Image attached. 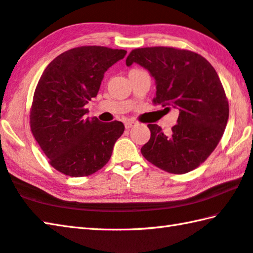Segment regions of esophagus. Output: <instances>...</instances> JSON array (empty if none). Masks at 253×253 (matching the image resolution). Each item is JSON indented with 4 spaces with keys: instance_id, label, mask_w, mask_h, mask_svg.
Wrapping results in <instances>:
<instances>
[{
    "instance_id": "34e87169",
    "label": "esophagus",
    "mask_w": 253,
    "mask_h": 253,
    "mask_svg": "<svg viewBox=\"0 0 253 253\" xmlns=\"http://www.w3.org/2000/svg\"><path fill=\"white\" fill-rule=\"evenodd\" d=\"M136 125H137V123H136V122H134V121H128V122H126V123H125V127H126V129H129V128L134 127V126H136Z\"/></svg>"
}]
</instances>
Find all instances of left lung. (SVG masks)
I'll return each instance as SVG.
<instances>
[{"instance_id":"8db88e82","label":"left lung","mask_w":253,"mask_h":253,"mask_svg":"<svg viewBox=\"0 0 253 253\" xmlns=\"http://www.w3.org/2000/svg\"><path fill=\"white\" fill-rule=\"evenodd\" d=\"M132 63L155 79L154 102L179 111L168 135L156 124H148L151 138L140 152L166 172H191L211 155L228 123L229 104L219 76L202 55L166 46L132 50L126 65Z\"/></svg>"}]
</instances>
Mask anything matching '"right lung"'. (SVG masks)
<instances>
[{
  "instance_id": "add662e5",
  "label": "right lung",
  "mask_w": 253,
  "mask_h": 253,
  "mask_svg": "<svg viewBox=\"0 0 253 253\" xmlns=\"http://www.w3.org/2000/svg\"><path fill=\"white\" fill-rule=\"evenodd\" d=\"M126 53L106 46H79L58 55L42 74L30 126L51 166L62 174L88 176L110 160L125 126L85 118L84 106L97 96L105 72Z\"/></svg>"
}]
</instances>
